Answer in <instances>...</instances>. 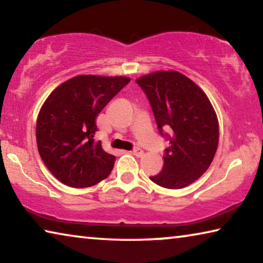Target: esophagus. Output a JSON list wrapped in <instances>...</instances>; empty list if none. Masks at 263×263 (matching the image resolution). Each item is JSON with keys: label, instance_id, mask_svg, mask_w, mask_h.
<instances>
[{"label": "esophagus", "instance_id": "34e87169", "mask_svg": "<svg viewBox=\"0 0 263 263\" xmlns=\"http://www.w3.org/2000/svg\"><path fill=\"white\" fill-rule=\"evenodd\" d=\"M131 153L135 155V156H137V157H140V156H143V150L140 149V147H135V149H133Z\"/></svg>", "mask_w": 263, "mask_h": 263}]
</instances>
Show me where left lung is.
Wrapping results in <instances>:
<instances>
[{
    "instance_id": "8db88e82",
    "label": "left lung",
    "mask_w": 263,
    "mask_h": 263,
    "mask_svg": "<svg viewBox=\"0 0 263 263\" xmlns=\"http://www.w3.org/2000/svg\"><path fill=\"white\" fill-rule=\"evenodd\" d=\"M136 82L149 100L161 136L170 143L163 168L150 180L169 190L187 187L209 169L216 155L217 114L204 91L177 71H156Z\"/></svg>"
}]
</instances>
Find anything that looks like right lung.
Segmentation results:
<instances>
[{
	"mask_svg": "<svg viewBox=\"0 0 263 263\" xmlns=\"http://www.w3.org/2000/svg\"><path fill=\"white\" fill-rule=\"evenodd\" d=\"M128 82L124 76H76L44 102L36 119V145L47 169L62 183L90 187L112 172L116 156L95 142V120Z\"/></svg>",
	"mask_w": 263,
	"mask_h": 263,
	"instance_id": "obj_1",
	"label": "right lung"
}]
</instances>
